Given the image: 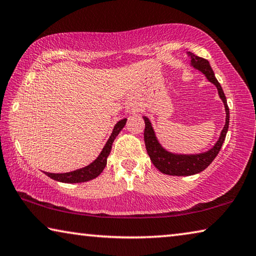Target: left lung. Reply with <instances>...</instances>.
I'll return each mask as SVG.
<instances>
[{"mask_svg": "<svg viewBox=\"0 0 256 256\" xmlns=\"http://www.w3.org/2000/svg\"><path fill=\"white\" fill-rule=\"evenodd\" d=\"M186 56L190 58V66L194 68V70H200L208 78V82L216 85L218 94L222 100L223 104H224L226 123L220 133V136H218V141L214 144L212 148L206 150V152L197 154H179L170 152V150L162 146L158 138L156 136L152 122H150L147 116H142L146 123L144 133V144L150 160L152 162V164L156 166L157 170H160V172L168 174V176H189L204 171L214 160L218 152H220L229 128V108L228 104H226V98L220 83L218 82L216 77L214 75V72L210 62L208 60L192 54V52H186Z\"/></svg>", "mask_w": 256, "mask_h": 256, "instance_id": "1", "label": "left lung"}]
</instances>
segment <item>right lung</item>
I'll return each mask as SVG.
<instances>
[{
	"instance_id": "1",
	"label": "right lung",
	"mask_w": 256,
	"mask_h": 256,
	"mask_svg": "<svg viewBox=\"0 0 256 256\" xmlns=\"http://www.w3.org/2000/svg\"><path fill=\"white\" fill-rule=\"evenodd\" d=\"M126 120H128L126 118H123L117 122L115 126L112 128L110 136H109L106 144H104V147L102 148V150H101L99 156L96 157L92 163L84 166L82 168L75 170V171H70L67 173L44 172L46 173V176L58 182H64V184H80V182H86V181L96 179V178L99 176L101 172L104 171V168H106L107 158L112 150V144L114 142V140L116 139V136L120 134V132L125 126Z\"/></svg>"
}]
</instances>
